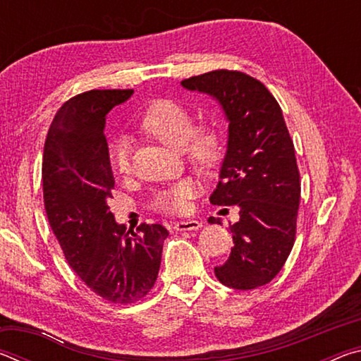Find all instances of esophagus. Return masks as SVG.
<instances>
[{"mask_svg":"<svg viewBox=\"0 0 361 361\" xmlns=\"http://www.w3.org/2000/svg\"><path fill=\"white\" fill-rule=\"evenodd\" d=\"M202 228V223L197 219H186V221H178L173 224L175 231H197Z\"/></svg>","mask_w":361,"mask_h":361,"instance_id":"obj_1","label":"esophagus"}]
</instances>
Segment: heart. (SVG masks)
<instances>
[{
	"label": "heart",
	"mask_w": 361,
	"mask_h": 361,
	"mask_svg": "<svg viewBox=\"0 0 361 361\" xmlns=\"http://www.w3.org/2000/svg\"><path fill=\"white\" fill-rule=\"evenodd\" d=\"M140 130L157 140L170 149H185L194 166L210 169L221 159V133L212 124L194 129L191 111L181 103L157 99L151 102L140 118ZM111 164L121 175L130 172V148L126 140L116 142L111 151ZM197 188L191 181H181L173 188L156 195L154 207L164 213H185Z\"/></svg>",
	"instance_id": "b5f03b06"
}]
</instances>
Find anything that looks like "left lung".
Instances as JSON below:
<instances>
[{"instance_id":"obj_1","label":"left lung","mask_w":361,"mask_h":361,"mask_svg":"<svg viewBox=\"0 0 361 361\" xmlns=\"http://www.w3.org/2000/svg\"><path fill=\"white\" fill-rule=\"evenodd\" d=\"M181 85L216 99L229 122L210 202L239 207L240 219L231 226L234 247L215 276L229 288H258L280 272L296 237L301 181L282 109L264 84L242 71L215 70Z\"/></svg>"}]
</instances>
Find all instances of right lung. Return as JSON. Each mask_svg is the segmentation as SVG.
Wrapping results in <instances>:
<instances>
[{
  "label": "right lung",
  "mask_w": 361,
  "mask_h": 361,
  "mask_svg": "<svg viewBox=\"0 0 361 361\" xmlns=\"http://www.w3.org/2000/svg\"><path fill=\"white\" fill-rule=\"evenodd\" d=\"M132 94L95 89L65 102L42 156L44 209L66 261L90 290L118 304L137 302L154 286L169 235L162 224L146 223L127 232L108 207L114 178L103 129Z\"/></svg>",
  "instance_id": "1"
}]
</instances>
